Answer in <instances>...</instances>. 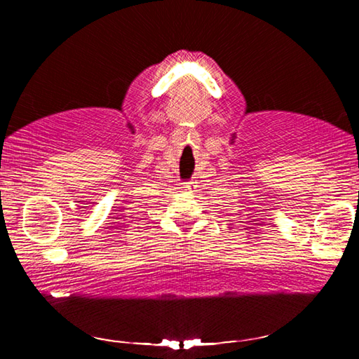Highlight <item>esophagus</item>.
Segmentation results:
<instances>
[{
	"mask_svg": "<svg viewBox=\"0 0 359 359\" xmlns=\"http://www.w3.org/2000/svg\"><path fill=\"white\" fill-rule=\"evenodd\" d=\"M196 182H185V184H184V188H185V190H188V191H194V190H196Z\"/></svg>",
	"mask_w": 359,
	"mask_h": 359,
	"instance_id": "obj_1",
	"label": "esophagus"
}]
</instances>
